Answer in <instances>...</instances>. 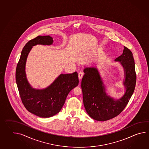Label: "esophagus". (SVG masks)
Returning a JSON list of instances; mask_svg holds the SVG:
<instances>
[{"instance_id":"34e87169","label":"esophagus","mask_w":149,"mask_h":149,"mask_svg":"<svg viewBox=\"0 0 149 149\" xmlns=\"http://www.w3.org/2000/svg\"><path fill=\"white\" fill-rule=\"evenodd\" d=\"M78 76H79V79H82V77H83V73H82V72H79L78 74Z\"/></svg>"}]
</instances>
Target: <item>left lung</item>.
<instances>
[{
  "label": "left lung",
  "instance_id": "1",
  "mask_svg": "<svg viewBox=\"0 0 149 149\" xmlns=\"http://www.w3.org/2000/svg\"><path fill=\"white\" fill-rule=\"evenodd\" d=\"M115 61H120L124 68L126 88L123 97L117 100L107 95L97 68L87 67L84 70L81 83L84 106L88 115L97 121H106L119 115L127 106L135 90L136 75L132 52L124 47L123 54Z\"/></svg>",
  "mask_w": 149,
  "mask_h": 149
}]
</instances>
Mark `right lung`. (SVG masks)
<instances>
[{
  "instance_id": "add662e5",
  "label": "right lung",
  "mask_w": 149,
  "mask_h": 149,
  "mask_svg": "<svg viewBox=\"0 0 149 149\" xmlns=\"http://www.w3.org/2000/svg\"><path fill=\"white\" fill-rule=\"evenodd\" d=\"M52 43V38L49 36H39L30 40L22 51L16 69V81L22 103L29 112L42 118L50 117L59 112L69 92L79 84L76 72L61 74L48 88L43 90L32 88L27 82L25 67L32 46L38 44L50 45Z\"/></svg>"
}]
</instances>
